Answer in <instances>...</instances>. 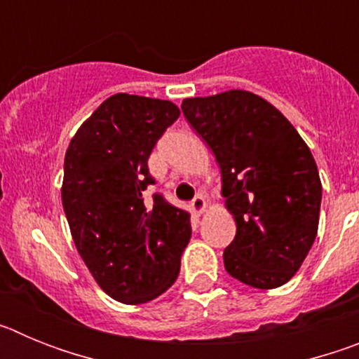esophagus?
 <instances>
[{"label": "esophagus", "instance_id": "1", "mask_svg": "<svg viewBox=\"0 0 359 359\" xmlns=\"http://www.w3.org/2000/svg\"><path fill=\"white\" fill-rule=\"evenodd\" d=\"M205 208H207V199H205V196H196V198L192 199V210H194L196 214H203Z\"/></svg>", "mask_w": 359, "mask_h": 359}]
</instances>
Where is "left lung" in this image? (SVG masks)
<instances>
[{"mask_svg": "<svg viewBox=\"0 0 359 359\" xmlns=\"http://www.w3.org/2000/svg\"><path fill=\"white\" fill-rule=\"evenodd\" d=\"M182 109L215 154L236 219L224 269L259 290L286 284L318 231L322 182L309 147L277 107L250 91L185 98Z\"/></svg>", "mask_w": 359, "mask_h": 359, "instance_id": "1", "label": "left lung"}]
</instances>
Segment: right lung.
I'll return each mask as SVG.
<instances>
[{"label": "right lung", "instance_id": "right-lung-1", "mask_svg": "<svg viewBox=\"0 0 359 359\" xmlns=\"http://www.w3.org/2000/svg\"><path fill=\"white\" fill-rule=\"evenodd\" d=\"M176 104L116 93L72 138L65 156L62 207L73 243L97 284L118 302L145 304L169 290L190 241V214L154 194L147 160Z\"/></svg>", "mask_w": 359, "mask_h": 359}]
</instances>
